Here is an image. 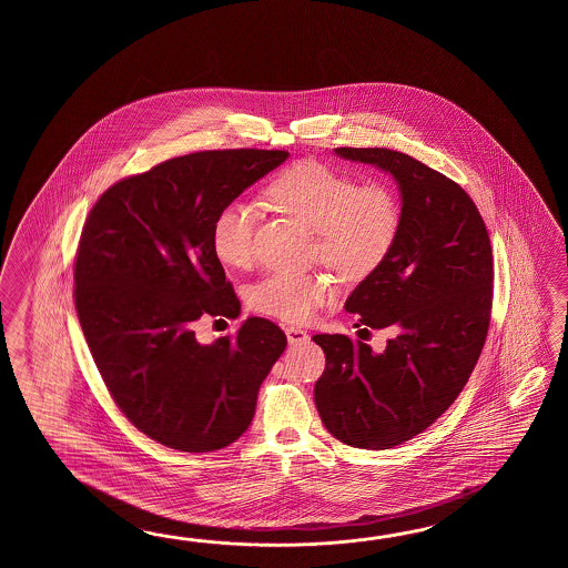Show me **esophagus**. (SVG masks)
I'll return each instance as SVG.
<instances>
[{
  "label": "esophagus",
  "mask_w": 568,
  "mask_h": 568,
  "mask_svg": "<svg viewBox=\"0 0 568 568\" xmlns=\"http://www.w3.org/2000/svg\"><path fill=\"white\" fill-rule=\"evenodd\" d=\"M284 331H286V338H288L290 345H298V343L308 341V333L302 331L298 326H286Z\"/></svg>",
  "instance_id": "34e87169"
}]
</instances>
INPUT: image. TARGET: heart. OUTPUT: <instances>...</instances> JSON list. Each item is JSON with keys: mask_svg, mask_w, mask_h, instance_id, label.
<instances>
[{"mask_svg": "<svg viewBox=\"0 0 568 568\" xmlns=\"http://www.w3.org/2000/svg\"><path fill=\"white\" fill-rule=\"evenodd\" d=\"M266 199L282 213L314 230V255L347 280H362L384 264L398 237L396 193L379 181L359 182L314 160H301L278 172ZM257 209L231 201L213 219L211 247L225 266L250 267L255 260ZM337 292L325 274L272 272L255 282L247 302L257 313L284 323H306Z\"/></svg>", "mask_w": 568, "mask_h": 568, "instance_id": "b5f03b06", "label": "heart"}]
</instances>
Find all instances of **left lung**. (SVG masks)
I'll return each instance as SVG.
<instances>
[{"mask_svg":"<svg viewBox=\"0 0 568 568\" xmlns=\"http://www.w3.org/2000/svg\"><path fill=\"white\" fill-rule=\"evenodd\" d=\"M335 152L398 182V237L345 302L359 316L355 326L389 328L392 337L375 353L347 335H314L326 357L314 404L341 443L382 450L420 435L467 384L489 331L494 254L479 209L457 182L387 148Z\"/></svg>","mask_w":568,"mask_h":568,"instance_id":"8db88e82","label":"left lung"}]
</instances>
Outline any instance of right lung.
<instances>
[{"instance_id": "right-lung-1", "label": "right lung", "mask_w": 568, "mask_h": 568, "mask_svg": "<svg viewBox=\"0 0 568 568\" xmlns=\"http://www.w3.org/2000/svg\"><path fill=\"white\" fill-rule=\"evenodd\" d=\"M288 158L286 150H205L121 179L99 196L74 255V308L97 369L130 423L164 447L209 453L252 423L257 392L286 349L252 316L201 345L203 316H240L211 247L223 206Z\"/></svg>"}]
</instances>
